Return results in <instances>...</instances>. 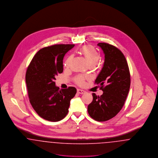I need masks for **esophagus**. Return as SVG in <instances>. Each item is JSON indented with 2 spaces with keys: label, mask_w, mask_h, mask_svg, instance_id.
<instances>
[{
  "label": "esophagus",
  "mask_w": 158,
  "mask_h": 158,
  "mask_svg": "<svg viewBox=\"0 0 158 158\" xmlns=\"http://www.w3.org/2000/svg\"><path fill=\"white\" fill-rule=\"evenodd\" d=\"M77 93L79 94H83L85 93V90H82V89H77Z\"/></svg>",
  "instance_id": "1"
}]
</instances>
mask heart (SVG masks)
Instances as JSON below:
<instances>
[{"label":"heart","instance_id":"heart-1","mask_svg":"<svg viewBox=\"0 0 158 158\" xmlns=\"http://www.w3.org/2000/svg\"><path fill=\"white\" fill-rule=\"evenodd\" d=\"M79 53L82 56L89 66H94L98 63L99 59V55L98 52L93 46L90 45L83 46L79 50ZM72 59V56L68 57L64 62V65L66 67H69L70 66ZM75 81L77 84L79 85H83L85 82V77L82 76H78L75 77Z\"/></svg>","mask_w":158,"mask_h":158}]
</instances>
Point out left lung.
I'll return each instance as SVG.
<instances>
[{
  "mask_svg": "<svg viewBox=\"0 0 158 158\" xmlns=\"http://www.w3.org/2000/svg\"><path fill=\"white\" fill-rule=\"evenodd\" d=\"M97 45L105 59L95 82L101 86L103 94L100 97L92 94L88 112L95 120L105 121L115 117L124 104L130 87V75L127 60L119 49L105 43Z\"/></svg>",
  "mask_w": 158,
  "mask_h": 158,
  "instance_id": "1",
  "label": "left lung"
}]
</instances>
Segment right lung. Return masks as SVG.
I'll list each match as a JSON object with an SVG mask.
<instances>
[{"instance_id":"obj_1","label":"right lung","mask_w":158,"mask_h":158,"mask_svg":"<svg viewBox=\"0 0 158 158\" xmlns=\"http://www.w3.org/2000/svg\"><path fill=\"white\" fill-rule=\"evenodd\" d=\"M74 44H56L43 48L35 54L27 69L25 81L31 104L41 117L59 121L68 114L76 89L56 86V76L63 71L65 54Z\"/></svg>"}]
</instances>
